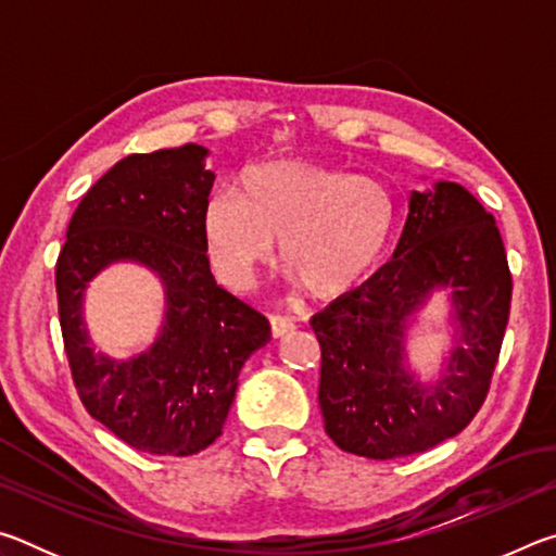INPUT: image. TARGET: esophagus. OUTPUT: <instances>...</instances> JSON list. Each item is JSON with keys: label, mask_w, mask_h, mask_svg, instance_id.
<instances>
[{"label": "esophagus", "mask_w": 556, "mask_h": 556, "mask_svg": "<svg viewBox=\"0 0 556 556\" xmlns=\"http://www.w3.org/2000/svg\"><path fill=\"white\" fill-rule=\"evenodd\" d=\"M269 326H271V336H275V338L287 336V333H291L296 328L294 321H291V318H287V316H271L269 318Z\"/></svg>", "instance_id": "1"}]
</instances>
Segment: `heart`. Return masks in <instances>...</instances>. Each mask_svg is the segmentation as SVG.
Listing matches in <instances>:
<instances>
[{
	"mask_svg": "<svg viewBox=\"0 0 556 556\" xmlns=\"http://www.w3.org/2000/svg\"><path fill=\"white\" fill-rule=\"evenodd\" d=\"M394 218L390 191L372 178L304 159H275L244 168L235 193L211 195L201 235L225 287L244 291L255 285L277 240L289 279L316 299H333L378 265Z\"/></svg>",
	"mask_w": 556,
	"mask_h": 556,
	"instance_id": "b5f03b06",
	"label": "heart"
}]
</instances>
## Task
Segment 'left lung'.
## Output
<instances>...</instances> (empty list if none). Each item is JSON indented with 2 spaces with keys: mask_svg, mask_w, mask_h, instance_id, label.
Segmentation results:
<instances>
[{
  "mask_svg": "<svg viewBox=\"0 0 556 556\" xmlns=\"http://www.w3.org/2000/svg\"><path fill=\"white\" fill-rule=\"evenodd\" d=\"M450 289L455 345L439 381L410 370L406 331ZM513 277L495 218L454 181L409 193L392 260L312 318L321 343L318 404L348 454H421L468 427L485 402L510 316Z\"/></svg>",
  "mask_w": 556,
  "mask_h": 556,
  "instance_id": "8db88e82",
  "label": "left lung"
}]
</instances>
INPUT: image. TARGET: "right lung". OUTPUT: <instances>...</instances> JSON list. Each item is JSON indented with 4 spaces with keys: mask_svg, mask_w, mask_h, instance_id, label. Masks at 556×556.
<instances>
[{
    "mask_svg": "<svg viewBox=\"0 0 556 556\" xmlns=\"http://www.w3.org/2000/svg\"><path fill=\"white\" fill-rule=\"evenodd\" d=\"M208 149L129 154L92 184L55 262L63 345L80 402L131 448L191 456L223 434L238 375L269 343V321L215 285L201 213L215 174ZM135 261L165 287V321L144 354L117 362L91 348L81 304L102 268Z\"/></svg>",
    "mask_w": 556,
    "mask_h": 556,
    "instance_id": "add662e5",
    "label": "right lung"
}]
</instances>
